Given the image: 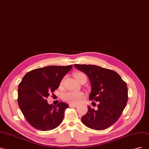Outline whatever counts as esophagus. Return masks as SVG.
<instances>
[{
	"label": "esophagus",
	"instance_id": "esophagus-1",
	"mask_svg": "<svg viewBox=\"0 0 149 149\" xmlns=\"http://www.w3.org/2000/svg\"><path fill=\"white\" fill-rule=\"evenodd\" d=\"M77 105H75V104H69V107H77Z\"/></svg>",
	"mask_w": 149,
	"mask_h": 149
}]
</instances>
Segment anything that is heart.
Wrapping results in <instances>:
<instances>
[{
  "mask_svg": "<svg viewBox=\"0 0 149 149\" xmlns=\"http://www.w3.org/2000/svg\"><path fill=\"white\" fill-rule=\"evenodd\" d=\"M83 76H86V75L83 73V72H77L74 74L75 78L79 81L81 77ZM64 79H63L60 83V85H62L64 83ZM85 97V94L81 91H68L65 93H64L63 95V99L71 103V104H77V103H79L80 102L82 99Z\"/></svg>",
  "mask_w": 149,
  "mask_h": 149,
  "instance_id": "1",
  "label": "heart"
}]
</instances>
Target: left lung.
Listing matches in <instances>:
<instances>
[{
	"instance_id": "8db88e82",
	"label": "left lung",
	"mask_w": 149,
	"mask_h": 149,
	"mask_svg": "<svg viewBox=\"0 0 149 149\" xmlns=\"http://www.w3.org/2000/svg\"><path fill=\"white\" fill-rule=\"evenodd\" d=\"M87 75L91 85L89 99L99 102L97 109L88 107L81 118L86 127L96 130L108 128L118 120L128 101L126 83L115 71L95 65L74 64Z\"/></svg>"
}]
</instances>
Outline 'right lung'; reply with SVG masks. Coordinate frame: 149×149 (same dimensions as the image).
Segmentation results:
<instances>
[{"instance_id":"right-lung-1","label":"right lung","mask_w":149,"mask_h":149,"mask_svg":"<svg viewBox=\"0 0 149 149\" xmlns=\"http://www.w3.org/2000/svg\"><path fill=\"white\" fill-rule=\"evenodd\" d=\"M72 66H49L32 70L25 75L18 87L19 108L29 124L41 131L58 127L64 118L66 103L49 105L46 99L58 88L63 77Z\"/></svg>"}]
</instances>
